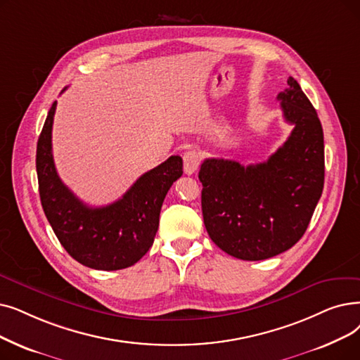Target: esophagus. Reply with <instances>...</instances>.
Listing matches in <instances>:
<instances>
[{
  "instance_id": "esophagus-1",
  "label": "esophagus",
  "mask_w": 360,
  "mask_h": 360,
  "mask_svg": "<svg viewBox=\"0 0 360 360\" xmlns=\"http://www.w3.org/2000/svg\"><path fill=\"white\" fill-rule=\"evenodd\" d=\"M184 170L186 175H191L198 169L201 163V155L197 150H188L184 153Z\"/></svg>"
}]
</instances>
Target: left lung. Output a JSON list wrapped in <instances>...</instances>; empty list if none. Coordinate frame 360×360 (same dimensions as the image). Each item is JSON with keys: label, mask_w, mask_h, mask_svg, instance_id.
<instances>
[{"label": "left lung", "mask_w": 360, "mask_h": 360, "mask_svg": "<svg viewBox=\"0 0 360 360\" xmlns=\"http://www.w3.org/2000/svg\"><path fill=\"white\" fill-rule=\"evenodd\" d=\"M287 84L278 100L294 129L283 147L263 163L206 159L198 172L209 237L237 259L263 260L287 252L303 237L322 195V124L299 82L290 76Z\"/></svg>", "instance_id": "obj_1"}]
</instances>
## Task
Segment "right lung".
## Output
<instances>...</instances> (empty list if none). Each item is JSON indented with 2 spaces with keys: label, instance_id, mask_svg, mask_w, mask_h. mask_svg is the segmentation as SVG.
<instances>
[{
  "label": "right lung",
  "instance_id": "right-lung-1",
  "mask_svg": "<svg viewBox=\"0 0 360 360\" xmlns=\"http://www.w3.org/2000/svg\"><path fill=\"white\" fill-rule=\"evenodd\" d=\"M56 105L57 101L45 119L37 146V174L44 213L60 244L84 266L98 271L129 268L153 245L165 197L172 184L182 175V159L170 155L139 176L117 201L103 207H89L57 175L51 150Z\"/></svg>",
  "mask_w": 360,
  "mask_h": 360
}]
</instances>
